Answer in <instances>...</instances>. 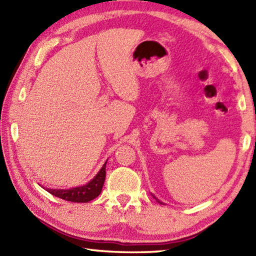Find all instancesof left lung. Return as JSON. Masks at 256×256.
I'll return each mask as SVG.
<instances>
[{
    "instance_id": "8db88e82",
    "label": "left lung",
    "mask_w": 256,
    "mask_h": 256,
    "mask_svg": "<svg viewBox=\"0 0 256 256\" xmlns=\"http://www.w3.org/2000/svg\"><path fill=\"white\" fill-rule=\"evenodd\" d=\"M154 198H155V197H154Z\"/></svg>"
}]
</instances>
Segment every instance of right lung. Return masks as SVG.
<instances>
[{"label":"right lung","instance_id":"1","mask_svg":"<svg viewBox=\"0 0 256 256\" xmlns=\"http://www.w3.org/2000/svg\"><path fill=\"white\" fill-rule=\"evenodd\" d=\"M108 162V160H106ZM102 166L100 172L96 174L94 178L92 179L84 186L76 187L72 189H46L48 192L52 194L55 197H58L67 201H72V202H89L94 200L98 196L101 194L103 184L106 180V166Z\"/></svg>","mask_w":256,"mask_h":256}]
</instances>
